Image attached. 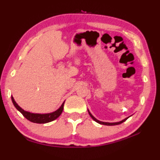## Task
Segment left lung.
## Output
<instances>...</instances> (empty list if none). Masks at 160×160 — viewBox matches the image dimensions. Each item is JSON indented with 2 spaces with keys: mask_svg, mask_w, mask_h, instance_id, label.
<instances>
[{
  "mask_svg": "<svg viewBox=\"0 0 160 160\" xmlns=\"http://www.w3.org/2000/svg\"><path fill=\"white\" fill-rule=\"evenodd\" d=\"M88 112L89 115L91 117V118L93 119L94 121H96V122L99 123V124H101V125H120V124H121V123H122L123 122H125V121L127 120V119H128L130 116H131V115H130V116L128 117V118H126L124 119V120H121V121H119V122H102V121L98 120L96 118H94V117L92 115V114L91 113V112H90V111H89L88 109Z\"/></svg>",
  "mask_w": 160,
  "mask_h": 160,
  "instance_id": "8db88e82",
  "label": "left lung"
}]
</instances>
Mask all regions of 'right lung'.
<instances>
[{"label":"right lung","instance_id":"1","mask_svg":"<svg viewBox=\"0 0 160 160\" xmlns=\"http://www.w3.org/2000/svg\"><path fill=\"white\" fill-rule=\"evenodd\" d=\"M12 102L14 105V107L17 108L18 111L21 112L23 114V116L26 119H28V120H30V122H34V123H39V124H44V123H48L52 121L55 120L56 119H57L58 117L61 115V114L62 113L63 109H64V102L62 103V104L61 105V107L58 108V109L53 112H50V113H45V114H40V113H32V112L25 111L22 109V107H20L18 103L15 102L14 98L12 96Z\"/></svg>","mask_w":160,"mask_h":160}]
</instances>
